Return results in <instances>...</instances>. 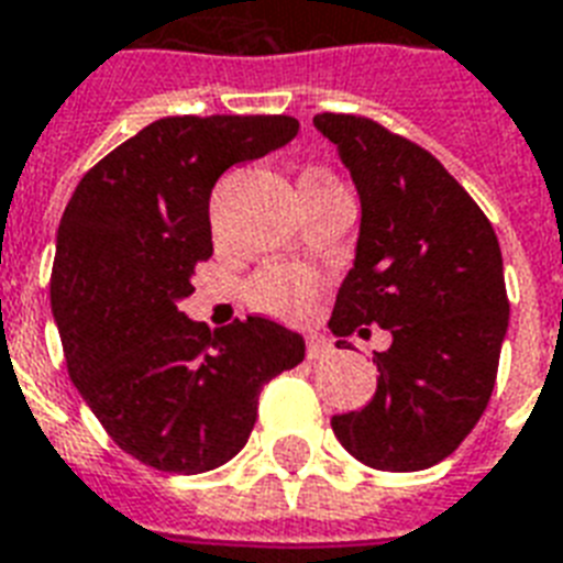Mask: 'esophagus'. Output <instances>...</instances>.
<instances>
[{
  "label": "esophagus",
  "instance_id": "esophagus-1",
  "mask_svg": "<svg viewBox=\"0 0 563 563\" xmlns=\"http://www.w3.org/2000/svg\"><path fill=\"white\" fill-rule=\"evenodd\" d=\"M331 352H334V346H331L325 338H320V334H311V338H308V358L311 361L331 358Z\"/></svg>",
  "mask_w": 563,
  "mask_h": 563
}]
</instances>
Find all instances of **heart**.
Segmentation results:
<instances>
[{"mask_svg":"<svg viewBox=\"0 0 563 563\" xmlns=\"http://www.w3.org/2000/svg\"><path fill=\"white\" fill-rule=\"evenodd\" d=\"M320 176H305L302 181H313ZM320 296V278L311 269L290 267H267L255 273L246 285V299L252 308L264 313L282 317V320H299L302 313L311 311L313 299Z\"/></svg>","mask_w":563,"mask_h":563,"instance_id":"obj_1","label":"heart"}]
</instances>
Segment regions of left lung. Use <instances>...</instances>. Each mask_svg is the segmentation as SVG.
Instances as JSON below:
<instances>
[{
  "label": "left lung",
  "instance_id": "left-lung-1",
  "mask_svg": "<svg viewBox=\"0 0 563 563\" xmlns=\"http://www.w3.org/2000/svg\"><path fill=\"white\" fill-rule=\"evenodd\" d=\"M361 196L355 264L329 329L367 325L394 343L373 355L376 396L331 417L343 449L387 473L434 467L485 413L508 331L503 252L490 220L431 152L355 114H317Z\"/></svg>",
  "mask_w": 563,
  "mask_h": 563
}]
</instances>
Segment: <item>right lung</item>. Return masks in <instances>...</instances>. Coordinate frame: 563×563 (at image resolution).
<instances>
[{
  "label": "right lung",
  "instance_id": "add662e5",
  "mask_svg": "<svg viewBox=\"0 0 563 563\" xmlns=\"http://www.w3.org/2000/svg\"><path fill=\"white\" fill-rule=\"evenodd\" d=\"M296 132L285 114L164 117L87 169L60 217L49 294L69 378L146 467L194 476L232 461L261 387L305 358L302 334L264 317L211 334L178 311L213 252L217 178Z\"/></svg>",
  "mask_w": 563,
  "mask_h": 563
}]
</instances>
